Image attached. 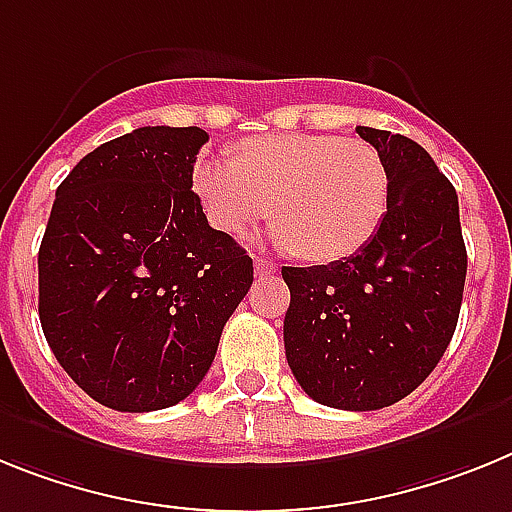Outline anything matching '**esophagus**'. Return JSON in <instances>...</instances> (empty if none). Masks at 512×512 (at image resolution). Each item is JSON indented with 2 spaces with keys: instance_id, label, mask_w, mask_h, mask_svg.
Here are the masks:
<instances>
[{
  "instance_id": "obj_1",
  "label": "esophagus",
  "mask_w": 512,
  "mask_h": 512,
  "mask_svg": "<svg viewBox=\"0 0 512 512\" xmlns=\"http://www.w3.org/2000/svg\"><path fill=\"white\" fill-rule=\"evenodd\" d=\"M275 262H270V260H262V257H255V275H270V273H275Z\"/></svg>"
}]
</instances>
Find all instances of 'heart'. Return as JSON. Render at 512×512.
Wrapping results in <instances>:
<instances>
[{"label":"heart","mask_w":512,"mask_h":512,"mask_svg":"<svg viewBox=\"0 0 512 512\" xmlns=\"http://www.w3.org/2000/svg\"><path fill=\"white\" fill-rule=\"evenodd\" d=\"M193 193L213 229L237 237L273 211L270 237L281 250L335 262L371 242L391 185L384 157L366 141L296 131L242 141L237 159L201 157Z\"/></svg>","instance_id":"obj_1"}]
</instances>
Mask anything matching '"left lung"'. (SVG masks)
I'll return each mask as SVG.
<instances>
[{
    "instance_id": "1",
    "label": "left lung",
    "mask_w": 512,
    "mask_h": 512,
    "mask_svg": "<svg viewBox=\"0 0 512 512\" xmlns=\"http://www.w3.org/2000/svg\"><path fill=\"white\" fill-rule=\"evenodd\" d=\"M389 172V211L345 260L283 268L286 358L301 389L337 410H381L428 379L446 353L466 281L459 195L417 141L355 128Z\"/></svg>"
}]
</instances>
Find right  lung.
<instances>
[{"label": "right lung", "instance_id": "1", "mask_svg": "<svg viewBox=\"0 0 512 512\" xmlns=\"http://www.w3.org/2000/svg\"><path fill=\"white\" fill-rule=\"evenodd\" d=\"M206 141L198 126L136 128L56 190L38 252L41 327L74 384L110 410L193 394L252 286V257L208 226L193 193Z\"/></svg>", "mask_w": 512, "mask_h": 512}]
</instances>
